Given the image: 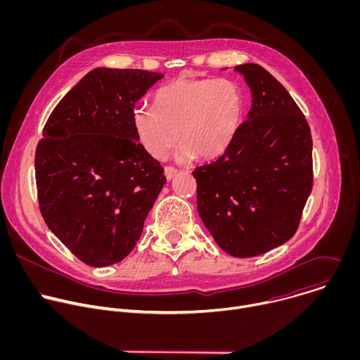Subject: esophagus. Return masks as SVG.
I'll return each mask as SVG.
<instances>
[{
    "label": "esophagus",
    "instance_id": "34e87169",
    "mask_svg": "<svg viewBox=\"0 0 360 360\" xmlns=\"http://www.w3.org/2000/svg\"><path fill=\"white\" fill-rule=\"evenodd\" d=\"M176 174H178V169H175L174 167H167L165 168V176H167L168 181L174 179L176 176Z\"/></svg>",
    "mask_w": 360,
    "mask_h": 360
}]
</instances>
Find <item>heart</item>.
<instances>
[{
  "instance_id": "obj_1",
  "label": "heart",
  "mask_w": 360,
  "mask_h": 360,
  "mask_svg": "<svg viewBox=\"0 0 360 360\" xmlns=\"http://www.w3.org/2000/svg\"><path fill=\"white\" fill-rule=\"evenodd\" d=\"M152 108L134 111V128L143 149L164 160L179 139V160L193 153L214 158L229 146L240 125L243 92L231 79L179 78L153 94Z\"/></svg>"
}]
</instances>
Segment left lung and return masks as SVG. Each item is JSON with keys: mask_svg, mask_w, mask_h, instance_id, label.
Returning a JSON list of instances; mask_svg holds the SVG:
<instances>
[{"mask_svg": "<svg viewBox=\"0 0 360 360\" xmlns=\"http://www.w3.org/2000/svg\"><path fill=\"white\" fill-rule=\"evenodd\" d=\"M235 71L252 92L248 120L222 155L192 175L203 225L222 250L250 258L295 235L314 185L312 135L293 98L264 67Z\"/></svg>", "mask_w": 360, "mask_h": 360, "instance_id": "8db88e82", "label": "left lung"}]
</instances>
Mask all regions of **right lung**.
Instances as JSON below:
<instances>
[{"instance_id": "1", "label": "right lung", "mask_w": 360, "mask_h": 360, "mask_svg": "<svg viewBox=\"0 0 360 360\" xmlns=\"http://www.w3.org/2000/svg\"><path fill=\"white\" fill-rule=\"evenodd\" d=\"M161 78L143 70L89 71L51 112L37 145L41 215L89 266L129 255L167 182L134 128L135 102Z\"/></svg>"}]
</instances>
